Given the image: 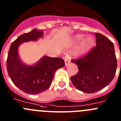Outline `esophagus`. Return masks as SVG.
I'll list each match as a JSON object with an SVG mask.
<instances>
[{"instance_id":"esophagus-1","label":"esophagus","mask_w":121,"mask_h":121,"mask_svg":"<svg viewBox=\"0 0 121 121\" xmlns=\"http://www.w3.org/2000/svg\"><path fill=\"white\" fill-rule=\"evenodd\" d=\"M65 66H67L68 64L70 63L71 62V58L69 56H65Z\"/></svg>"}]
</instances>
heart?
<instances>
[{
	"label": "heart",
	"instance_id": "obj_1",
	"mask_svg": "<svg viewBox=\"0 0 121 121\" xmlns=\"http://www.w3.org/2000/svg\"><path fill=\"white\" fill-rule=\"evenodd\" d=\"M84 36H85L83 35H81V34L76 35L74 38V41L76 43H79L83 39ZM94 39L91 36H88L86 38L84 39L82 41L81 44L80 45L79 47H78V50H77V54H82V53H85L86 51H87V50L91 48V47L94 44Z\"/></svg>",
	"mask_w": 121,
	"mask_h": 121
}]
</instances>
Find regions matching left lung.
I'll return each instance as SVG.
<instances>
[{"mask_svg":"<svg viewBox=\"0 0 121 121\" xmlns=\"http://www.w3.org/2000/svg\"><path fill=\"white\" fill-rule=\"evenodd\" d=\"M96 46L85 56L71 60L78 66V71L71 77L78 90L92 94L104 88L114 78L117 60L113 43L104 35L95 33Z\"/></svg>","mask_w":121,"mask_h":121,"instance_id":"obj_1","label":"left lung"}]
</instances>
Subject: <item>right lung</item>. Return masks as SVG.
I'll list each match as a JSON object with an SVG mask.
<instances>
[{
  "instance_id": "right-lung-1",
  "label": "right lung",
  "mask_w": 121,
  "mask_h": 121,
  "mask_svg": "<svg viewBox=\"0 0 121 121\" xmlns=\"http://www.w3.org/2000/svg\"><path fill=\"white\" fill-rule=\"evenodd\" d=\"M43 30L34 29L22 34L13 42L6 60L8 75L14 85L21 91L29 94H40L50 86L55 71L65 66L64 59L43 56L35 65H26L21 61L18 48L22 43L36 41L43 37Z\"/></svg>"
}]
</instances>
